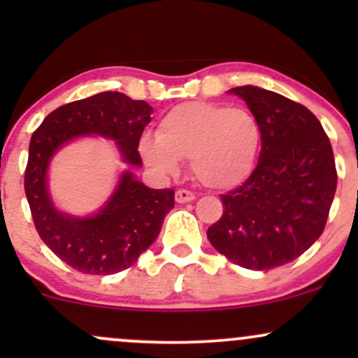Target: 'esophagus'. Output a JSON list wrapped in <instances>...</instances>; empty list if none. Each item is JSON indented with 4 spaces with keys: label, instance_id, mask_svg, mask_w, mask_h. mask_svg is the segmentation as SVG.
Listing matches in <instances>:
<instances>
[{
    "label": "esophagus",
    "instance_id": "obj_1",
    "mask_svg": "<svg viewBox=\"0 0 358 358\" xmlns=\"http://www.w3.org/2000/svg\"><path fill=\"white\" fill-rule=\"evenodd\" d=\"M175 200L178 203H188V202H193V200H195V195L188 190H178L175 193Z\"/></svg>",
    "mask_w": 358,
    "mask_h": 358
}]
</instances>
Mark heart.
Instances as JSON below:
<instances>
[{
	"label": "heart",
	"instance_id": "1",
	"mask_svg": "<svg viewBox=\"0 0 358 358\" xmlns=\"http://www.w3.org/2000/svg\"><path fill=\"white\" fill-rule=\"evenodd\" d=\"M261 126L245 109L192 101L166 110L156 136L139 139V155L162 176H176L182 159L212 190H232L250 178L261 153Z\"/></svg>",
	"mask_w": 358,
	"mask_h": 358
}]
</instances>
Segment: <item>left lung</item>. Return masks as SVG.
<instances>
[{"label": "left lung", "mask_w": 358, "mask_h": 358, "mask_svg": "<svg viewBox=\"0 0 358 358\" xmlns=\"http://www.w3.org/2000/svg\"><path fill=\"white\" fill-rule=\"evenodd\" d=\"M261 126L254 173L222 195L224 213L210 244L234 264L268 271L287 264L318 241L336 190L334 150L311 110L256 85L234 87Z\"/></svg>", "instance_id": "8db88e82"}]
</instances>
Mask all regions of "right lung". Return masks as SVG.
<instances>
[{
	"label": "right lung",
	"mask_w": 358,
	"mask_h": 358,
	"mask_svg": "<svg viewBox=\"0 0 358 358\" xmlns=\"http://www.w3.org/2000/svg\"><path fill=\"white\" fill-rule=\"evenodd\" d=\"M153 108L122 92H101L71 102L43 119L30 139L24 193L38 236L57 257L84 274H114L127 269L153 244L166 213L175 207L171 188L155 190L136 178L141 168L139 138ZM85 136L115 141L128 170L100 210L89 216L60 211L50 192V163L64 145Z\"/></svg>",
	"instance_id": "add662e5"
}]
</instances>
